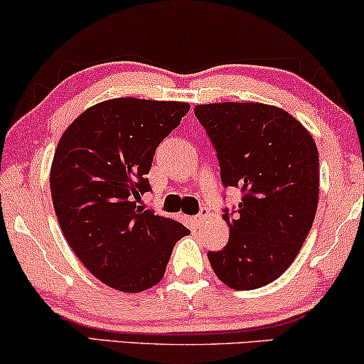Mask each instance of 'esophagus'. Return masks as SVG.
Returning a JSON list of instances; mask_svg holds the SVG:
<instances>
[{"mask_svg":"<svg viewBox=\"0 0 364 364\" xmlns=\"http://www.w3.org/2000/svg\"><path fill=\"white\" fill-rule=\"evenodd\" d=\"M207 217H208V210H207V208H202V210L198 212L196 217H193V222H196L197 225H198V223H202L203 220H205Z\"/></svg>","mask_w":364,"mask_h":364,"instance_id":"obj_1","label":"esophagus"}]
</instances>
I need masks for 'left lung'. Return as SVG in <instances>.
<instances>
[{"label":"left lung","instance_id":"left-lung-1","mask_svg":"<svg viewBox=\"0 0 364 364\" xmlns=\"http://www.w3.org/2000/svg\"><path fill=\"white\" fill-rule=\"evenodd\" d=\"M193 111L217 152L223 187L242 192L238 207L223 208L228 243L208 252V262L233 290L265 287L291 265L315 220L316 144L295 117L268 104L215 102Z\"/></svg>","mask_w":364,"mask_h":364}]
</instances>
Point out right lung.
<instances>
[{
	"instance_id": "1",
	"label": "right lung",
	"mask_w": 364,
	"mask_h": 364,
	"mask_svg": "<svg viewBox=\"0 0 364 364\" xmlns=\"http://www.w3.org/2000/svg\"><path fill=\"white\" fill-rule=\"evenodd\" d=\"M187 102L117 97L84 111L59 139L51 196L69 247L97 280L119 291L157 285L182 223L137 205L159 144L181 124Z\"/></svg>"
}]
</instances>
